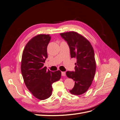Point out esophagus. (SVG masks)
Masks as SVG:
<instances>
[{
    "instance_id": "esophagus-1",
    "label": "esophagus",
    "mask_w": 120,
    "mask_h": 120,
    "mask_svg": "<svg viewBox=\"0 0 120 120\" xmlns=\"http://www.w3.org/2000/svg\"><path fill=\"white\" fill-rule=\"evenodd\" d=\"M66 72H65V71L61 72V75H62V76H66Z\"/></svg>"
}]
</instances>
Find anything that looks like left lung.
Instances as JSON below:
<instances>
[{"instance_id": "8db88e82", "label": "left lung", "mask_w": 120, "mask_h": 120, "mask_svg": "<svg viewBox=\"0 0 120 120\" xmlns=\"http://www.w3.org/2000/svg\"><path fill=\"white\" fill-rule=\"evenodd\" d=\"M70 48L71 56L75 58V71H67L66 75L75 82L70 92L75 95L85 93L91 85L96 70L94 49L89 41L74 31L60 34Z\"/></svg>"}]
</instances>
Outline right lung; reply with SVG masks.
<instances>
[{
	"label": "right lung",
	"instance_id": "1",
	"mask_svg": "<svg viewBox=\"0 0 120 120\" xmlns=\"http://www.w3.org/2000/svg\"><path fill=\"white\" fill-rule=\"evenodd\" d=\"M50 39L49 34H39L31 39L25 46L21 60V71L25 84L34 96L41 100L50 97L52 84L61 77L60 71L52 72L43 66Z\"/></svg>",
	"mask_w": 120,
	"mask_h": 120
}]
</instances>
